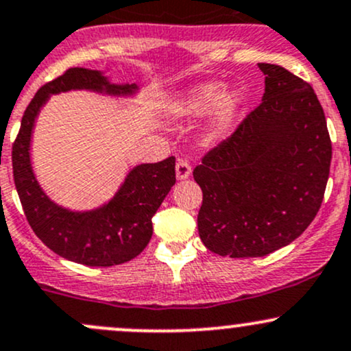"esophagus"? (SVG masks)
I'll list each match as a JSON object with an SVG mask.
<instances>
[{
  "label": "esophagus",
  "mask_w": 351,
  "mask_h": 351,
  "mask_svg": "<svg viewBox=\"0 0 351 351\" xmlns=\"http://www.w3.org/2000/svg\"><path fill=\"white\" fill-rule=\"evenodd\" d=\"M190 175H191L190 163H188L186 160H183V158H180V160L176 161V178L186 180Z\"/></svg>",
  "instance_id": "obj_1"
}]
</instances>
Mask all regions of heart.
Instances as JSON below:
<instances>
[{
  "mask_svg": "<svg viewBox=\"0 0 351 351\" xmlns=\"http://www.w3.org/2000/svg\"><path fill=\"white\" fill-rule=\"evenodd\" d=\"M245 105L240 88L225 90L218 82L198 83L171 105V114L180 119H193L210 113L202 140L205 145H217L228 136L238 114Z\"/></svg>",
  "mask_w": 351,
  "mask_h": 351,
  "instance_id": "b5f03b06",
  "label": "heart"
}]
</instances>
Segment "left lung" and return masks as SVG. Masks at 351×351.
<instances>
[{"instance_id": "8db88e82", "label": "left lung", "mask_w": 351, "mask_h": 351, "mask_svg": "<svg viewBox=\"0 0 351 351\" xmlns=\"http://www.w3.org/2000/svg\"><path fill=\"white\" fill-rule=\"evenodd\" d=\"M258 66L260 106L193 171L203 191L199 238L221 256L290 245L317 217L330 175L332 141L313 88L278 64Z\"/></svg>"}]
</instances>
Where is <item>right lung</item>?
Segmentation results:
<instances>
[{
    "instance_id": "1",
    "label": "right lung",
    "mask_w": 351,
    "mask_h": 351,
    "mask_svg": "<svg viewBox=\"0 0 351 351\" xmlns=\"http://www.w3.org/2000/svg\"><path fill=\"white\" fill-rule=\"evenodd\" d=\"M88 90L110 96H133L136 83L114 84L98 69L69 68L34 95L13 145V176L26 219L56 255L86 267H113L133 260L149 243L152 218L176 182L175 158L136 165L105 205L88 211L60 206L45 193L32 167V134L38 114L51 95Z\"/></svg>"
}]
</instances>
